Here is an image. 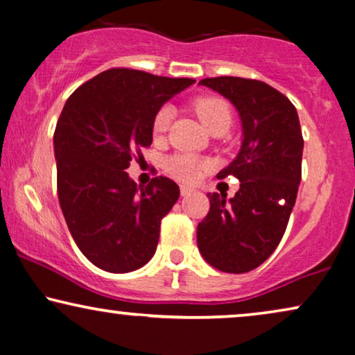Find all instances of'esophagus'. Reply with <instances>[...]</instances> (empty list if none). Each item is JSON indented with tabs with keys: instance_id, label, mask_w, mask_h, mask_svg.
<instances>
[{
	"instance_id": "1",
	"label": "esophagus",
	"mask_w": 355,
	"mask_h": 355,
	"mask_svg": "<svg viewBox=\"0 0 355 355\" xmlns=\"http://www.w3.org/2000/svg\"><path fill=\"white\" fill-rule=\"evenodd\" d=\"M193 191H194L193 188L184 187V184H182V187H180V193H182V196H189V194H191Z\"/></svg>"
}]
</instances>
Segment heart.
I'll list each match as a JSON object with an SVG mask.
<instances>
[{
	"label": "heart",
	"instance_id": "obj_1",
	"mask_svg": "<svg viewBox=\"0 0 355 355\" xmlns=\"http://www.w3.org/2000/svg\"><path fill=\"white\" fill-rule=\"evenodd\" d=\"M194 112L198 114L199 121H201L206 128L211 132L217 125H230L232 122V109H230L225 99L217 96H202L198 98L193 103ZM173 119V109L171 106H164L157 111L156 117L153 121V132L154 135H164L171 127ZM166 171L182 182L194 183L198 182L199 177L202 175L204 171L209 168V162L201 157L193 156V154L178 153L173 156L167 157L164 162Z\"/></svg>",
	"mask_w": 355,
	"mask_h": 355
}]
</instances>
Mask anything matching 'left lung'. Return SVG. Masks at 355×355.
<instances>
[{
    "label": "left lung",
    "mask_w": 355,
    "mask_h": 355,
    "mask_svg": "<svg viewBox=\"0 0 355 355\" xmlns=\"http://www.w3.org/2000/svg\"><path fill=\"white\" fill-rule=\"evenodd\" d=\"M199 85L230 99L241 119L238 156L217 178L236 177L238 193H209L206 218L198 223L204 261L227 273H246L266 262L282 241L301 183L304 139L296 107L261 80L204 78Z\"/></svg>",
    "instance_id": "left-lung-1"
}]
</instances>
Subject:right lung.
<instances>
[{"label": "right lung", "instance_id": "1", "mask_svg": "<svg viewBox=\"0 0 355 355\" xmlns=\"http://www.w3.org/2000/svg\"><path fill=\"white\" fill-rule=\"evenodd\" d=\"M193 83L109 69L64 104L54 130L59 204L78 249L103 270H137L156 252L161 220L180 188L167 177L137 187L125 168L135 151L151 146L162 104Z\"/></svg>", "mask_w": 355, "mask_h": 355}]
</instances>
